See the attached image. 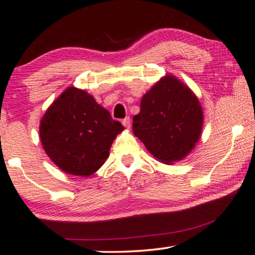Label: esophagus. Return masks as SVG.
Returning a JSON list of instances; mask_svg holds the SVG:
<instances>
[{"mask_svg": "<svg viewBox=\"0 0 255 255\" xmlns=\"http://www.w3.org/2000/svg\"><path fill=\"white\" fill-rule=\"evenodd\" d=\"M121 123H123V125H124L125 127L129 128V127H130V118H129V117L125 118V119H124L123 121H121Z\"/></svg>", "mask_w": 255, "mask_h": 255, "instance_id": "esophagus-1", "label": "esophagus"}]
</instances>
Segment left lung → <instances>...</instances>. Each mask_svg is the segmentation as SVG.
<instances>
[{
  "instance_id": "obj_1",
  "label": "left lung",
  "mask_w": 255,
  "mask_h": 255,
  "mask_svg": "<svg viewBox=\"0 0 255 255\" xmlns=\"http://www.w3.org/2000/svg\"><path fill=\"white\" fill-rule=\"evenodd\" d=\"M202 124V109L194 93L177 78L166 76L143 96L132 130L149 152L167 164L188 155Z\"/></svg>"
}]
</instances>
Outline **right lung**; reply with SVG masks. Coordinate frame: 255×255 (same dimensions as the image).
I'll list each match as a JSON object with an SVG mask.
<instances>
[{"label": "right lung", "mask_w": 255, "mask_h": 255, "mask_svg": "<svg viewBox=\"0 0 255 255\" xmlns=\"http://www.w3.org/2000/svg\"><path fill=\"white\" fill-rule=\"evenodd\" d=\"M124 126L83 90L68 88L46 111L40 138L49 158L69 174L88 177L100 168Z\"/></svg>", "instance_id": "add662e5"}]
</instances>
